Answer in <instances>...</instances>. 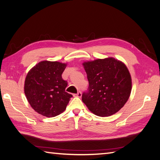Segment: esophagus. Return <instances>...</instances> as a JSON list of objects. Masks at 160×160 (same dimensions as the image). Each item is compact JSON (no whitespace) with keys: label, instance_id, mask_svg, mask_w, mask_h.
<instances>
[{"label":"esophagus","instance_id":"esophagus-1","mask_svg":"<svg viewBox=\"0 0 160 160\" xmlns=\"http://www.w3.org/2000/svg\"><path fill=\"white\" fill-rule=\"evenodd\" d=\"M74 96V97H81L82 92H81V91H78V92L76 94H75Z\"/></svg>","mask_w":160,"mask_h":160}]
</instances>
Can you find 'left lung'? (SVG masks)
Returning <instances> with one entry per match:
<instances>
[{
	"label": "left lung",
	"mask_w": 160,
	"mask_h": 160,
	"mask_svg": "<svg viewBox=\"0 0 160 160\" xmlns=\"http://www.w3.org/2000/svg\"><path fill=\"white\" fill-rule=\"evenodd\" d=\"M89 82L82 97L89 110L100 117L118 112L128 100L131 78L127 66L113 58L83 63Z\"/></svg>",
	"instance_id": "left-lung-1"
}]
</instances>
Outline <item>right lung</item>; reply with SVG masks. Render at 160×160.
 Returning <instances> with one entry per match:
<instances>
[{
  "mask_svg": "<svg viewBox=\"0 0 160 160\" xmlns=\"http://www.w3.org/2000/svg\"><path fill=\"white\" fill-rule=\"evenodd\" d=\"M66 63L43 61L27 74L24 90L31 107L40 115L53 117L66 110L72 95L66 92L68 82L62 74Z\"/></svg>",
  "mask_w": 160,
  "mask_h": 160,
  "instance_id": "obj_1",
  "label": "right lung"
}]
</instances>
